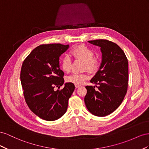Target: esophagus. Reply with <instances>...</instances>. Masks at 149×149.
<instances>
[{"label":"esophagus","mask_w":149,"mask_h":149,"mask_svg":"<svg viewBox=\"0 0 149 149\" xmlns=\"http://www.w3.org/2000/svg\"><path fill=\"white\" fill-rule=\"evenodd\" d=\"M81 86H80V85H78V84H75V87H76V88H78V87H80Z\"/></svg>","instance_id":"1"}]
</instances>
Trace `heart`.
Masks as SVG:
<instances>
[{
  "instance_id": "b5f03b06",
  "label": "heart",
  "mask_w": 149,
  "mask_h": 149,
  "mask_svg": "<svg viewBox=\"0 0 149 149\" xmlns=\"http://www.w3.org/2000/svg\"><path fill=\"white\" fill-rule=\"evenodd\" d=\"M71 56L75 59L80 60L85 63L84 69L88 70L90 72H95L99 69L100 62L97 58H93L94 53L93 51L84 45H79L76 46L70 52ZM71 58L66 55L61 61V67L63 71L69 72L71 69ZM89 76L87 74H72L66 78L67 82L74 84L81 85Z\"/></svg>"
}]
</instances>
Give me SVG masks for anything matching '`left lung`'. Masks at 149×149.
I'll return each instance as SVG.
<instances>
[{
  "mask_svg": "<svg viewBox=\"0 0 149 149\" xmlns=\"http://www.w3.org/2000/svg\"><path fill=\"white\" fill-rule=\"evenodd\" d=\"M100 47L102 62L91 80L95 86H86L84 102L93 115L104 117L112 113L124 100L129 79L128 61L124 51L116 43L104 39L88 41Z\"/></svg>",
  "mask_w": 149,
  "mask_h": 149,
  "instance_id": "obj_1",
  "label": "left lung"
}]
</instances>
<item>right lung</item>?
Listing matches in <instances>:
<instances>
[{"mask_svg": "<svg viewBox=\"0 0 149 149\" xmlns=\"http://www.w3.org/2000/svg\"><path fill=\"white\" fill-rule=\"evenodd\" d=\"M69 45L43 44L37 47L25 59L20 72V81L25 102L36 116L45 120L58 119L67 109L68 102L75 86L64 83V73L60 69L59 57Z\"/></svg>", "mask_w": 149, "mask_h": 149, "instance_id": "right-lung-1", "label": "right lung"}]
</instances>
